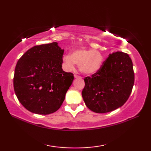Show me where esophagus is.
Listing matches in <instances>:
<instances>
[{"mask_svg":"<svg viewBox=\"0 0 151 151\" xmlns=\"http://www.w3.org/2000/svg\"><path fill=\"white\" fill-rule=\"evenodd\" d=\"M74 77H75V78H81V76H80L77 75H74Z\"/></svg>","mask_w":151,"mask_h":151,"instance_id":"1","label":"esophagus"}]
</instances>
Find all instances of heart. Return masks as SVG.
Masks as SVG:
<instances>
[{
    "instance_id": "heart-1",
    "label": "heart",
    "mask_w": 151,
    "mask_h": 151,
    "mask_svg": "<svg viewBox=\"0 0 151 151\" xmlns=\"http://www.w3.org/2000/svg\"><path fill=\"white\" fill-rule=\"evenodd\" d=\"M63 62L67 69L72 70L75 64L78 65L80 71L86 75L98 72L104 62V57L97 50L78 49L63 58Z\"/></svg>"
}]
</instances>
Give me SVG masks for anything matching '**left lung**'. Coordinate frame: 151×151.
<instances>
[{
  "label": "left lung",
  "instance_id": "obj_1",
  "mask_svg": "<svg viewBox=\"0 0 151 151\" xmlns=\"http://www.w3.org/2000/svg\"><path fill=\"white\" fill-rule=\"evenodd\" d=\"M84 82L82 95L89 110L99 114L116 110L127 102L132 90V60L119 51L110 54L100 70L86 77Z\"/></svg>",
  "mask_w": 151,
  "mask_h": 151
}]
</instances>
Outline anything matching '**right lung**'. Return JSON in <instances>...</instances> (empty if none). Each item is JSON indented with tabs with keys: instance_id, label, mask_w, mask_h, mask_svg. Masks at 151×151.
I'll list each match as a JSON object with an SVG mask.
<instances>
[{
	"instance_id": "right-lung-1",
	"label": "right lung",
	"mask_w": 151,
	"mask_h": 151,
	"mask_svg": "<svg viewBox=\"0 0 151 151\" xmlns=\"http://www.w3.org/2000/svg\"><path fill=\"white\" fill-rule=\"evenodd\" d=\"M64 50L58 43L34 46L19 60L14 88L19 101L34 114L54 113L62 106L74 76L62 68Z\"/></svg>"
}]
</instances>
